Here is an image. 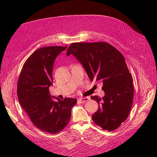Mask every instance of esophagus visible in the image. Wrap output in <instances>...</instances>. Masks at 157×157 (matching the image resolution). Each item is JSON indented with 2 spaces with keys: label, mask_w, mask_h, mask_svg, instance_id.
Listing matches in <instances>:
<instances>
[{
  "label": "esophagus",
  "mask_w": 157,
  "mask_h": 157,
  "mask_svg": "<svg viewBox=\"0 0 157 157\" xmlns=\"http://www.w3.org/2000/svg\"><path fill=\"white\" fill-rule=\"evenodd\" d=\"M89 99H90V98H89L88 97H85V98H81L78 99V101H79L80 103H85V102L88 101L89 100Z\"/></svg>",
  "instance_id": "1"
}]
</instances>
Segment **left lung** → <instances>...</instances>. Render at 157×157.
I'll use <instances>...</instances> for the list:
<instances>
[{
  "instance_id": "1",
  "label": "left lung",
  "mask_w": 157,
  "mask_h": 157,
  "mask_svg": "<svg viewBox=\"0 0 157 157\" xmlns=\"http://www.w3.org/2000/svg\"><path fill=\"white\" fill-rule=\"evenodd\" d=\"M70 54L82 65L91 82L103 83L105 96L91 97L99 105L93 121L103 130H116L128 118L134 98L133 78L124 56L104 42L72 43L67 51Z\"/></svg>"
}]
</instances>
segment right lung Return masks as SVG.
<instances>
[{
  "mask_svg": "<svg viewBox=\"0 0 157 157\" xmlns=\"http://www.w3.org/2000/svg\"><path fill=\"white\" fill-rule=\"evenodd\" d=\"M67 46H46L38 49L28 58L19 77L17 94L21 107L33 124L43 132L56 134L68 124L71 109L77 99L55 98L52 100L49 87L52 85L54 61Z\"/></svg>",
  "mask_w": 157,
  "mask_h": 157,
  "instance_id": "add662e5",
  "label": "right lung"
}]
</instances>
